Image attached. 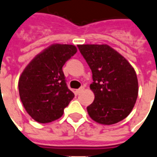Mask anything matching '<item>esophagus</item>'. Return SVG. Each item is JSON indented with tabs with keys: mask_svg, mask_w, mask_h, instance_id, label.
I'll return each mask as SVG.
<instances>
[{
	"mask_svg": "<svg viewBox=\"0 0 157 157\" xmlns=\"http://www.w3.org/2000/svg\"><path fill=\"white\" fill-rule=\"evenodd\" d=\"M83 90H84V87H83V86H82V87H80L79 89L75 90V94H81V93H82V91H83Z\"/></svg>",
	"mask_w": 157,
	"mask_h": 157,
	"instance_id": "obj_1",
	"label": "esophagus"
}]
</instances>
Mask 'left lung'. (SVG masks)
<instances>
[{"mask_svg": "<svg viewBox=\"0 0 157 157\" xmlns=\"http://www.w3.org/2000/svg\"><path fill=\"white\" fill-rule=\"evenodd\" d=\"M88 63L94 82V102L86 107L98 123L112 125L125 119L134 107L139 83L134 69L123 56L107 44L78 45Z\"/></svg>", "mask_w": 157, "mask_h": 157, "instance_id": "1", "label": "left lung"}]
</instances>
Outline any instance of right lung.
<instances>
[{"label":"right lung","mask_w":157,"mask_h":157,"mask_svg":"<svg viewBox=\"0 0 157 157\" xmlns=\"http://www.w3.org/2000/svg\"><path fill=\"white\" fill-rule=\"evenodd\" d=\"M77 52L74 45L52 44L38 53L25 68L18 80V92L25 110L40 123L63 116L75 97L69 89L63 64Z\"/></svg>","instance_id":"obj_1"}]
</instances>
